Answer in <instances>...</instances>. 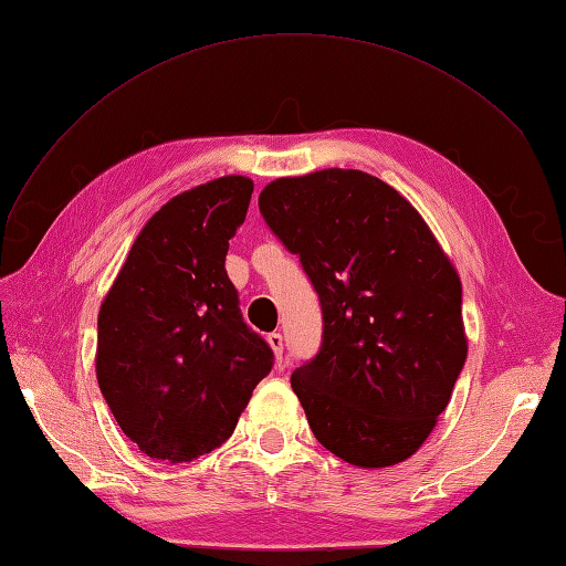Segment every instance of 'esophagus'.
<instances>
[{
    "label": "esophagus",
    "instance_id": "esophagus-1",
    "mask_svg": "<svg viewBox=\"0 0 566 566\" xmlns=\"http://www.w3.org/2000/svg\"><path fill=\"white\" fill-rule=\"evenodd\" d=\"M266 342H269L271 349H273V356H276V366L281 368V366L285 364V356H283V335H281V333H271V335L266 337Z\"/></svg>",
    "mask_w": 566,
    "mask_h": 566
}]
</instances>
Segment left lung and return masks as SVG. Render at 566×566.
I'll use <instances>...</instances> for the list:
<instances>
[{
	"mask_svg": "<svg viewBox=\"0 0 566 566\" xmlns=\"http://www.w3.org/2000/svg\"><path fill=\"white\" fill-rule=\"evenodd\" d=\"M260 212L321 302L318 354L290 378L314 437L356 468L397 465L468 358L451 260L413 205L361 169L271 181Z\"/></svg>",
	"mask_w": 566,
	"mask_h": 566,
	"instance_id": "1",
	"label": "left lung"
}]
</instances>
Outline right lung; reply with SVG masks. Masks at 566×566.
I'll return each mask as SVG.
<instances>
[{
	"mask_svg": "<svg viewBox=\"0 0 566 566\" xmlns=\"http://www.w3.org/2000/svg\"><path fill=\"white\" fill-rule=\"evenodd\" d=\"M248 177L179 193L148 219L98 312L96 380L142 453L188 462L221 447L273 352L243 321L224 269Z\"/></svg>",
	"mask_w": 566,
	"mask_h": 566,
	"instance_id": "right-lung-1",
	"label": "right lung"
}]
</instances>
